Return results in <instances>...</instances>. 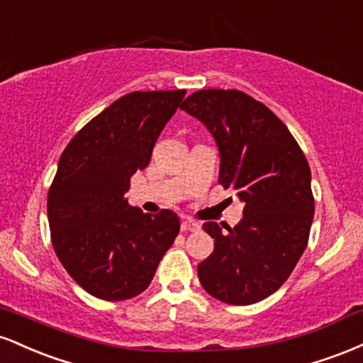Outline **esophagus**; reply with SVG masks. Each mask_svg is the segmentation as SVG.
<instances>
[{
  "label": "esophagus",
  "instance_id": "1",
  "mask_svg": "<svg viewBox=\"0 0 363 363\" xmlns=\"http://www.w3.org/2000/svg\"><path fill=\"white\" fill-rule=\"evenodd\" d=\"M181 228L184 232H196V230H199V223H196L194 220H191V218H186V220H182Z\"/></svg>",
  "mask_w": 363,
  "mask_h": 363
}]
</instances>
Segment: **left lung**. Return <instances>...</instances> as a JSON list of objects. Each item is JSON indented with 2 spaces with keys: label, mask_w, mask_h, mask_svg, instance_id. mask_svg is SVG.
Returning a JSON list of instances; mask_svg holds the SVG:
<instances>
[{
  "label": "left lung",
  "mask_w": 363,
  "mask_h": 363,
  "mask_svg": "<svg viewBox=\"0 0 363 363\" xmlns=\"http://www.w3.org/2000/svg\"><path fill=\"white\" fill-rule=\"evenodd\" d=\"M181 109L213 136L218 182L244 203L234 228L203 223L215 249L198 264L199 281L216 301L256 303L280 289L307 247L314 218L307 158L289 128L240 90H198Z\"/></svg>",
  "instance_id": "obj_1"
}]
</instances>
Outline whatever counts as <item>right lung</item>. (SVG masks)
<instances>
[{
  "instance_id": "right-lung-1",
  "label": "right lung",
  "mask_w": 363,
  "mask_h": 363,
  "mask_svg": "<svg viewBox=\"0 0 363 363\" xmlns=\"http://www.w3.org/2000/svg\"><path fill=\"white\" fill-rule=\"evenodd\" d=\"M186 90L133 91L83 126L65 148L48 196L52 245L82 289L102 301L147 290L181 228L170 210L143 213L124 194L150 164Z\"/></svg>"
}]
</instances>
